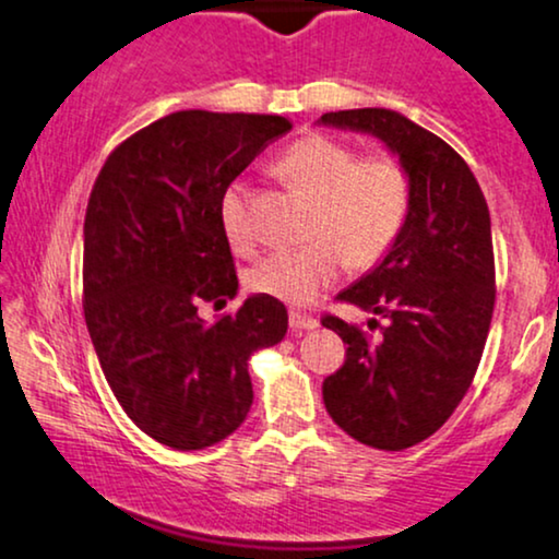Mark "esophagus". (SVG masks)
<instances>
[{
    "label": "esophagus",
    "mask_w": 559,
    "mask_h": 559,
    "mask_svg": "<svg viewBox=\"0 0 559 559\" xmlns=\"http://www.w3.org/2000/svg\"><path fill=\"white\" fill-rule=\"evenodd\" d=\"M288 325H292L294 333H299V331H314L320 322L318 318H312V314L297 312V309H294V312H288Z\"/></svg>",
    "instance_id": "34e87169"
}]
</instances>
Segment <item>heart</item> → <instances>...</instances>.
I'll use <instances>...</instances> for the list:
<instances>
[{
    "label": "heart",
    "mask_w": 559,
    "mask_h": 559,
    "mask_svg": "<svg viewBox=\"0 0 559 559\" xmlns=\"http://www.w3.org/2000/svg\"><path fill=\"white\" fill-rule=\"evenodd\" d=\"M275 171L312 200L305 247L275 252L247 273V286L286 305H312L338 281L344 262L354 271L378 265L406 226L412 211V179L390 153L359 156L352 145L328 134H307L286 147ZM250 192L231 185L221 203L226 239L237 252L258 245L247 218Z\"/></svg>",
    "instance_id": "1"
}]
</instances>
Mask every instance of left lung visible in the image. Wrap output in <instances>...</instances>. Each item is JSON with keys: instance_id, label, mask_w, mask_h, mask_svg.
Returning a JSON list of instances; mask_svg holds the SVG:
<instances>
[{"instance_id": "1", "label": "left lung", "mask_w": 559, "mask_h": 559, "mask_svg": "<svg viewBox=\"0 0 559 559\" xmlns=\"http://www.w3.org/2000/svg\"><path fill=\"white\" fill-rule=\"evenodd\" d=\"M320 122L380 138L412 179L401 237L338 294L385 318L380 338L335 314L322 318L348 344L344 367L322 382L328 414L369 448L406 450L445 425L479 367L495 309L489 207L466 160L403 114L348 109Z\"/></svg>"}]
</instances>
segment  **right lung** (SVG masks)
Returning <instances> with one entry per match:
<instances>
[{"mask_svg":"<svg viewBox=\"0 0 559 559\" xmlns=\"http://www.w3.org/2000/svg\"><path fill=\"white\" fill-rule=\"evenodd\" d=\"M273 114L174 111L111 151L83 228V309L106 382L147 437L203 450L247 419V361L286 335L278 299L254 294L205 322L203 301L237 297L221 203L267 143Z\"/></svg>","mask_w":559,"mask_h":559,"instance_id":"right-lung-1","label":"right lung"}]
</instances>
